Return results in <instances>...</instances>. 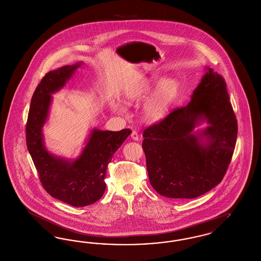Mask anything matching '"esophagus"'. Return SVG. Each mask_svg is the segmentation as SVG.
I'll use <instances>...</instances> for the list:
<instances>
[{
    "label": "esophagus",
    "instance_id": "34e87169",
    "mask_svg": "<svg viewBox=\"0 0 261 261\" xmlns=\"http://www.w3.org/2000/svg\"><path fill=\"white\" fill-rule=\"evenodd\" d=\"M131 138H132L134 141H139V140H140L139 134L137 133L136 131H133V132L131 133Z\"/></svg>",
    "mask_w": 261,
    "mask_h": 261
}]
</instances>
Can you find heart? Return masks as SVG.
I'll use <instances>...</instances> for the list:
<instances>
[{
    "mask_svg": "<svg viewBox=\"0 0 261 261\" xmlns=\"http://www.w3.org/2000/svg\"><path fill=\"white\" fill-rule=\"evenodd\" d=\"M159 80L158 77L145 79L138 87L128 94L127 101L129 103H136L146 99L149 93L158 84ZM179 92L180 85L176 79L166 78L162 81L144 102L143 115L145 119L149 122H156L163 119L177 99ZM112 109L119 113L125 112L124 108L118 103H114Z\"/></svg>",
    "mask_w": 261,
    "mask_h": 261,
    "instance_id": "1",
    "label": "heart"
}]
</instances>
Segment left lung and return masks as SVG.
Segmentation results:
<instances>
[{
	"instance_id": "obj_1",
	"label": "left lung",
	"mask_w": 261,
	"mask_h": 261,
	"mask_svg": "<svg viewBox=\"0 0 261 261\" xmlns=\"http://www.w3.org/2000/svg\"><path fill=\"white\" fill-rule=\"evenodd\" d=\"M205 70L186 107L143 134L150 185L166 198L195 199L207 193L222 181L233 156L238 122L227 85L212 68ZM204 120L210 126L194 135Z\"/></svg>"
}]
</instances>
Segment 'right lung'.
<instances>
[{
  "instance_id": "1",
  "label": "right lung",
  "mask_w": 261,
  "mask_h": 261,
  "mask_svg": "<svg viewBox=\"0 0 261 261\" xmlns=\"http://www.w3.org/2000/svg\"><path fill=\"white\" fill-rule=\"evenodd\" d=\"M80 65L81 62L65 65L42 78L32 96L26 123L27 149L42 186L53 198L75 207L92 204L102 197L108 165L132 132L92 130L81 155L73 162L57 158L46 149L42 128L48 117L50 95L63 87Z\"/></svg>"
}]
</instances>
